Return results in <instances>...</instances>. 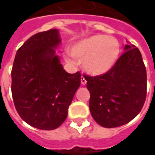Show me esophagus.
<instances>
[{"mask_svg":"<svg viewBox=\"0 0 155 155\" xmlns=\"http://www.w3.org/2000/svg\"><path fill=\"white\" fill-rule=\"evenodd\" d=\"M86 83H87L86 79L82 76V77H81V84H82L83 85H85V84H86Z\"/></svg>","mask_w":155,"mask_h":155,"instance_id":"1","label":"esophagus"}]
</instances>
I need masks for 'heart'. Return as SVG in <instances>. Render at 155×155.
Returning <instances> with one entry per match:
<instances>
[{
    "mask_svg": "<svg viewBox=\"0 0 155 155\" xmlns=\"http://www.w3.org/2000/svg\"><path fill=\"white\" fill-rule=\"evenodd\" d=\"M71 54L67 52L64 59L75 64V58L84 62V66L90 74L103 75L116 64L120 54L119 41L111 36L96 34L75 42L71 46Z\"/></svg>",
    "mask_w": 155,
    "mask_h": 155,
    "instance_id": "b5f03b06",
    "label": "heart"
}]
</instances>
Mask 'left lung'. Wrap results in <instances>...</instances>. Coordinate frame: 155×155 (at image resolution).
Returning <instances> with one entry per match:
<instances>
[{
	"label": "left lung",
	"mask_w": 155,
	"mask_h": 155,
	"mask_svg": "<svg viewBox=\"0 0 155 155\" xmlns=\"http://www.w3.org/2000/svg\"><path fill=\"white\" fill-rule=\"evenodd\" d=\"M113 68L100 76L84 75L91 93L90 110L104 128H116L133 120L147 96V71L140 51L126 45Z\"/></svg>",
	"instance_id": "1"
}]
</instances>
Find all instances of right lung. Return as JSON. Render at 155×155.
Returning <instances> with one entry per match:
<instances>
[{
  "label": "right lung",
  "instance_id": "add662e5",
  "mask_svg": "<svg viewBox=\"0 0 155 155\" xmlns=\"http://www.w3.org/2000/svg\"><path fill=\"white\" fill-rule=\"evenodd\" d=\"M60 41L57 29L33 35L18 49L11 71L15 109L39 129L52 130L65 121L80 86V72H66L55 55L53 48Z\"/></svg>",
  "mask_w": 155,
  "mask_h": 155
}]
</instances>
